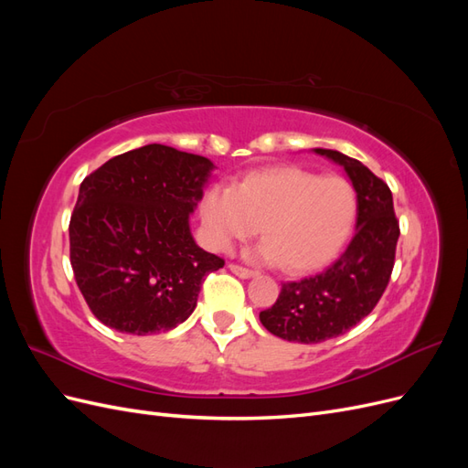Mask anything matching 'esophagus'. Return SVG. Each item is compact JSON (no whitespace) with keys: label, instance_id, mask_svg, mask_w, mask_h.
<instances>
[{"label":"esophagus","instance_id":"34e87169","mask_svg":"<svg viewBox=\"0 0 468 468\" xmlns=\"http://www.w3.org/2000/svg\"><path fill=\"white\" fill-rule=\"evenodd\" d=\"M229 269H230V271H232L236 277H239V279H250V277H253V271H251V269H248V267L230 263Z\"/></svg>","mask_w":468,"mask_h":468}]
</instances>
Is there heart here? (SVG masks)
I'll return each instance as SVG.
<instances>
[{
    "mask_svg": "<svg viewBox=\"0 0 468 468\" xmlns=\"http://www.w3.org/2000/svg\"><path fill=\"white\" fill-rule=\"evenodd\" d=\"M357 215L351 183L337 176L294 165L260 169L234 189L212 187L203 195L201 218L210 246L229 251L261 232L265 242L248 256L306 273L328 263L344 246Z\"/></svg>",
    "mask_w": 468,
    "mask_h": 468,
    "instance_id": "obj_1",
    "label": "heart"
}]
</instances>
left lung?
Segmentation results:
<instances>
[{
    "label": "left lung",
    "mask_w": 468,
    "mask_h": 468,
    "mask_svg": "<svg viewBox=\"0 0 468 468\" xmlns=\"http://www.w3.org/2000/svg\"><path fill=\"white\" fill-rule=\"evenodd\" d=\"M314 152L346 169L357 193V222L356 236L328 269L303 281L282 282L277 303L260 313L265 330L299 344L342 335L371 314L390 281L400 236L385 181L342 152Z\"/></svg>",
    "instance_id": "1"
}]
</instances>
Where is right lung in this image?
Instances as JSON below:
<instances>
[{"label": "right lung", "mask_w": 468, "mask_h": 468, "mask_svg": "<svg viewBox=\"0 0 468 468\" xmlns=\"http://www.w3.org/2000/svg\"><path fill=\"white\" fill-rule=\"evenodd\" d=\"M215 169L208 158L148 144L81 181L69 218V263L93 316L148 335L176 328L224 260L195 244L189 215Z\"/></svg>", "instance_id": "obj_1"}]
</instances>
